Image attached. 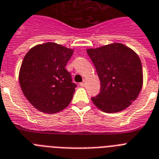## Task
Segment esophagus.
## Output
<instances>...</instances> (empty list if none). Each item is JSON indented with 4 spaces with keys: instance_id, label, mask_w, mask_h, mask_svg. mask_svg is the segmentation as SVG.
<instances>
[{
    "instance_id": "esophagus-1",
    "label": "esophagus",
    "mask_w": 159,
    "mask_h": 159,
    "mask_svg": "<svg viewBox=\"0 0 159 159\" xmlns=\"http://www.w3.org/2000/svg\"><path fill=\"white\" fill-rule=\"evenodd\" d=\"M79 85H80V86H82V87H83V86H86V82H85V81H83V82H81V83H80Z\"/></svg>"
}]
</instances>
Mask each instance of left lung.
I'll return each mask as SVG.
<instances>
[{"label": "left lung", "mask_w": 159, "mask_h": 159, "mask_svg": "<svg viewBox=\"0 0 159 159\" xmlns=\"http://www.w3.org/2000/svg\"><path fill=\"white\" fill-rule=\"evenodd\" d=\"M86 51L101 85L100 94L91 98L95 106L109 113L130 106L142 88L143 71L139 56L120 43Z\"/></svg>", "instance_id": "left-lung-1"}]
</instances>
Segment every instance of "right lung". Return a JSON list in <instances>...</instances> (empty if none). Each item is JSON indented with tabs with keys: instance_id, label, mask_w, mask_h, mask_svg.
I'll return each mask as SVG.
<instances>
[{
	"instance_id": "1",
	"label": "right lung",
	"mask_w": 159,
	"mask_h": 159,
	"mask_svg": "<svg viewBox=\"0 0 159 159\" xmlns=\"http://www.w3.org/2000/svg\"><path fill=\"white\" fill-rule=\"evenodd\" d=\"M73 50L54 42L37 45L24 56L19 71L22 91L37 109L60 112L73 99L77 84L65 68Z\"/></svg>"
}]
</instances>
